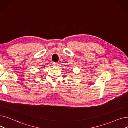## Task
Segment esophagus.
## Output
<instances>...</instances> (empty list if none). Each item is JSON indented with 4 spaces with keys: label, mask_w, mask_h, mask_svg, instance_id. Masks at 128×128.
<instances>
[{
    "label": "esophagus",
    "mask_w": 128,
    "mask_h": 128,
    "mask_svg": "<svg viewBox=\"0 0 128 128\" xmlns=\"http://www.w3.org/2000/svg\"><path fill=\"white\" fill-rule=\"evenodd\" d=\"M53 65L54 66V67H58V64L57 63L54 62V63H53Z\"/></svg>",
    "instance_id": "1"
}]
</instances>
